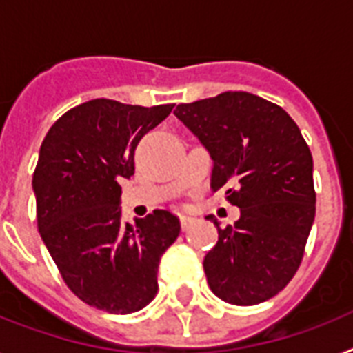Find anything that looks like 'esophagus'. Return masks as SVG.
Wrapping results in <instances>:
<instances>
[{"label": "esophagus", "instance_id": "1", "mask_svg": "<svg viewBox=\"0 0 353 353\" xmlns=\"http://www.w3.org/2000/svg\"><path fill=\"white\" fill-rule=\"evenodd\" d=\"M179 220H181V227H183V229H188V225L192 223L194 218H192V216H181Z\"/></svg>", "mask_w": 353, "mask_h": 353}]
</instances>
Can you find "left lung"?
Wrapping results in <instances>:
<instances>
[{
	"label": "left lung",
	"mask_w": 353,
	"mask_h": 353,
	"mask_svg": "<svg viewBox=\"0 0 353 353\" xmlns=\"http://www.w3.org/2000/svg\"><path fill=\"white\" fill-rule=\"evenodd\" d=\"M212 159V190L240 209L205 254L210 290L236 306H254L288 285L315 220L313 159L295 121L245 91L179 104L174 112Z\"/></svg>",
	"instance_id": "8db88e82"
}]
</instances>
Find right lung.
Here are the masks:
<instances>
[{
	"instance_id": "1",
	"label": "right lung",
	"mask_w": 353,
	"mask_h": 353,
	"mask_svg": "<svg viewBox=\"0 0 353 353\" xmlns=\"http://www.w3.org/2000/svg\"><path fill=\"white\" fill-rule=\"evenodd\" d=\"M172 108L95 99L63 113L40 146L38 231L69 290L102 312L126 315L154 301L161 256L181 231L168 210L130 225L121 209L135 146Z\"/></svg>"
}]
</instances>
